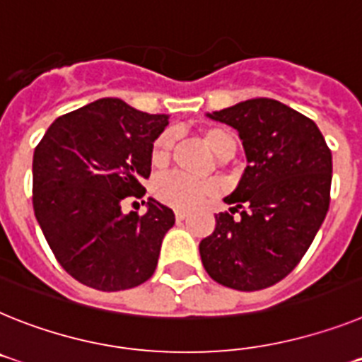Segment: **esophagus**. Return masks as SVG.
Wrapping results in <instances>:
<instances>
[{"label":"esophagus","instance_id":"obj_1","mask_svg":"<svg viewBox=\"0 0 362 362\" xmlns=\"http://www.w3.org/2000/svg\"><path fill=\"white\" fill-rule=\"evenodd\" d=\"M187 216H188L187 211H181V209H177V211H175V219H177V221H183Z\"/></svg>","mask_w":362,"mask_h":362}]
</instances>
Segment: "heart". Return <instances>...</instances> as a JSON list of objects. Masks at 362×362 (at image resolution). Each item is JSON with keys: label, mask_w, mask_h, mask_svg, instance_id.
Masks as SVG:
<instances>
[{"label": "heart", "mask_w": 362, "mask_h": 362, "mask_svg": "<svg viewBox=\"0 0 362 362\" xmlns=\"http://www.w3.org/2000/svg\"><path fill=\"white\" fill-rule=\"evenodd\" d=\"M202 141L218 159H228L236 151V139L230 132L219 126H209L202 129ZM172 153V135L168 132L160 134L153 141L150 150L151 166L157 170L165 168ZM153 196L160 203L174 209H194L203 203L206 197L214 196L218 187L212 181H194L185 175L168 174L160 175L153 181Z\"/></svg>", "instance_id": "obj_1"}]
</instances>
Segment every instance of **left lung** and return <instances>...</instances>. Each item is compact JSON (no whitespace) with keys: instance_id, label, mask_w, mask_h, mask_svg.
Returning a JSON list of instances; mask_svg holds the SVG:
<instances>
[{"instance_id":"8db88e82","label":"left lung","mask_w":362,"mask_h":362,"mask_svg":"<svg viewBox=\"0 0 362 362\" xmlns=\"http://www.w3.org/2000/svg\"><path fill=\"white\" fill-rule=\"evenodd\" d=\"M206 115L238 129L249 165L199 243L203 267L230 289H265L295 269L326 218L332 150L313 120L273 98Z\"/></svg>"}]
</instances>
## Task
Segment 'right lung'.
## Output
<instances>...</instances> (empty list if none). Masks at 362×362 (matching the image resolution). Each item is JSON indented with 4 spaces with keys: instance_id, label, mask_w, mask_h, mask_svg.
Returning <instances> with one entry per match:
<instances>
[{
    "instance_id": "right-lung-1",
    "label": "right lung",
    "mask_w": 362,
    "mask_h": 362,
    "mask_svg": "<svg viewBox=\"0 0 362 362\" xmlns=\"http://www.w3.org/2000/svg\"><path fill=\"white\" fill-rule=\"evenodd\" d=\"M166 124L168 115L100 98L58 117L34 150V216L58 264L80 284L122 291L156 271L174 212L153 197L144 214H122L120 205L146 192L151 144Z\"/></svg>"
}]
</instances>
